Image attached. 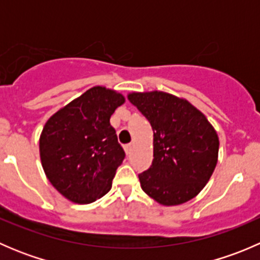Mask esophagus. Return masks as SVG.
Listing matches in <instances>:
<instances>
[{
  "mask_svg": "<svg viewBox=\"0 0 260 260\" xmlns=\"http://www.w3.org/2000/svg\"><path fill=\"white\" fill-rule=\"evenodd\" d=\"M124 151H125V153L129 154L131 151H132V145H131V143H128V145H124Z\"/></svg>",
  "mask_w": 260,
  "mask_h": 260,
  "instance_id": "obj_1",
  "label": "esophagus"
}]
</instances>
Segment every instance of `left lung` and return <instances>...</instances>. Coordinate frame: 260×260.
I'll list each match as a JSON object with an SVG mask.
<instances>
[{
	"mask_svg": "<svg viewBox=\"0 0 260 260\" xmlns=\"http://www.w3.org/2000/svg\"><path fill=\"white\" fill-rule=\"evenodd\" d=\"M128 99L153 129V161L138 175L142 190L166 206L195 198L217 162L219 138L212 125L187 101L164 91L132 93Z\"/></svg>",
	"mask_w": 260,
	"mask_h": 260,
	"instance_id": "1",
	"label": "left lung"
}]
</instances>
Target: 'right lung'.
<instances>
[{
	"mask_svg": "<svg viewBox=\"0 0 260 260\" xmlns=\"http://www.w3.org/2000/svg\"><path fill=\"white\" fill-rule=\"evenodd\" d=\"M123 103L122 94L94 86L46 122L41 164L52 186L73 203L90 204L111 190L125 153L109 119Z\"/></svg>",
	"mask_w": 260,
	"mask_h": 260,
	"instance_id": "add662e5",
	"label": "right lung"
}]
</instances>
